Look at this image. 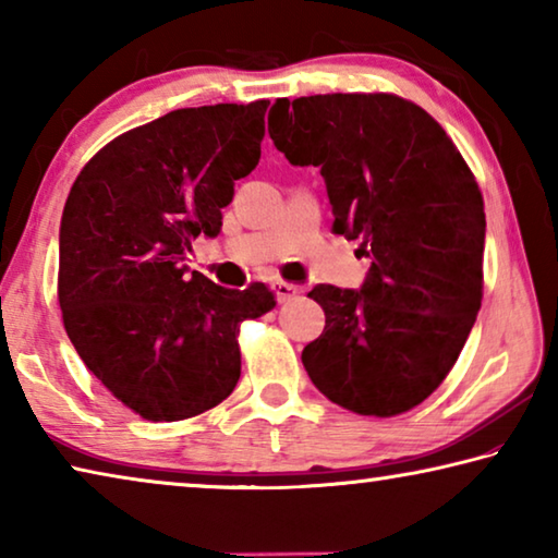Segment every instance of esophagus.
<instances>
[{
    "label": "esophagus",
    "instance_id": "esophagus-1",
    "mask_svg": "<svg viewBox=\"0 0 558 558\" xmlns=\"http://www.w3.org/2000/svg\"><path fill=\"white\" fill-rule=\"evenodd\" d=\"M272 290H276L278 302H292L302 292V288L295 286V282H286V280H278L276 286H272Z\"/></svg>",
    "mask_w": 558,
    "mask_h": 558
}]
</instances>
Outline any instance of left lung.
Listing matches in <instances>:
<instances>
[{"label":"left lung","instance_id":"left-lung-1","mask_svg":"<svg viewBox=\"0 0 558 558\" xmlns=\"http://www.w3.org/2000/svg\"><path fill=\"white\" fill-rule=\"evenodd\" d=\"M268 135L319 167L335 233L372 258L362 290L317 286L325 332L302 349L310 379L359 415L391 418L438 389L483 302L485 202L448 132L393 93L280 98Z\"/></svg>","mask_w":558,"mask_h":558}]
</instances>
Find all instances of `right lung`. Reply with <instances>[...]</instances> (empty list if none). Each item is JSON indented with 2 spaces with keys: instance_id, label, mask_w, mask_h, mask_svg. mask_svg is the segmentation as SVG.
Wrapping results in <instances>:
<instances>
[{
  "instance_id": "obj_1",
  "label": "right lung",
  "mask_w": 558,
  "mask_h": 558,
  "mask_svg": "<svg viewBox=\"0 0 558 558\" xmlns=\"http://www.w3.org/2000/svg\"><path fill=\"white\" fill-rule=\"evenodd\" d=\"M268 100L182 108L122 132L75 177L61 216L63 327L96 379L145 421L194 418L241 376L245 319L276 307L263 282L186 276L192 241L221 231L235 179L256 169Z\"/></svg>"
}]
</instances>
